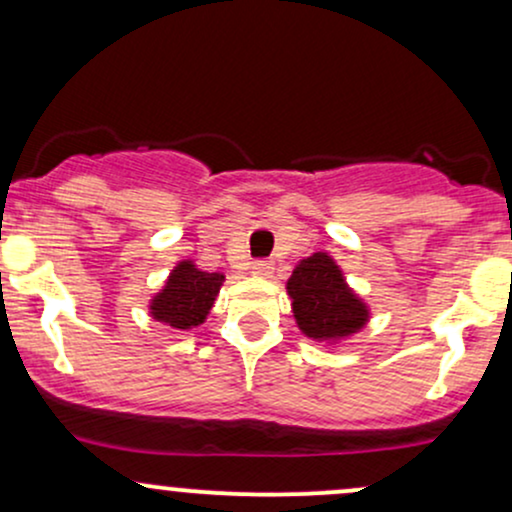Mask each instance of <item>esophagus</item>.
I'll return each instance as SVG.
<instances>
[{
    "label": "esophagus",
    "instance_id": "34e87169",
    "mask_svg": "<svg viewBox=\"0 0 512 512\" xmlns=\"http://www.w3.org/2000/svg\"><path fill=\"white\" fill-rule=\"evenodd\" d=\"M252 274L260 276V279H269V276L274 274V264L267 262V260L252 262Z\"/></svg>",
    "mask_w": 512,
    "mask_h": 512
}]
</instances>
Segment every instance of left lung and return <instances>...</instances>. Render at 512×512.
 <instances>
[{
	"instance_id": "8db88e82",
	"label": "left lung",
	"mask_w": 512,
	"mask_h": 512,
	"mask_svg": "<svg viewBox=\"0 0 512 512\" xmlns=\"http://www.w3.org/2000/svg\"><path fill=\"white\" fill-rule=\"evenodd\" d=\"M286 293L298 330L313 342L342 344L370 322L368 303L351 289L342 267L325 250L296 264Z\"/></svg>"
}]
</instances>
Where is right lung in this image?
<instances>
[{
	"label": "right lung",
	"mask_w": 512,
	"mask_h": 512,
	"mask_svg": "<svg viewBox=\"0 0 512 512\" xmlns=\"http://www.w3.org/2000/svg\"><path fill=\"white\" fill-rule=\"evenodd\" d=\"M223 281L226 274L204 272L195 260H180L170 269L161 291L151 296L149 315L173 330H195L214 308Z\"/></svg>",
	"instance_id": "obj_1"
}]
</instances>
